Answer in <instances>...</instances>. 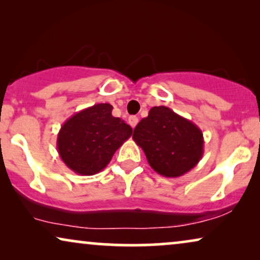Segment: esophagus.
Instances as JSON below:
<instances>
[{
    "label": "esophagus",
    "instance_id": "esophagus-1",
    "mask_svg": "<svg viewBox=\"0 0 260 260\" xmlns=\"http://www.w3.org/2000/svg\"><path fill=\"white\" fill-rule=\"evenodd\" d=\"M137 123H138V117H136V116H130L129 117V124H130V126L134 127L137 125Z\"/></svg>",
    "mask_w": 260,
    "mask_h": 260
}]
</instances>
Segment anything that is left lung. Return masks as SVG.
Returning a JSON list of instances; mask_svg holds the SVG:
<instances>
[{"mask_svg":"<svg viewBox=\"0 0 260 260\" xmlns=\"http://www.w3.org/2000/svg\"><path fill=\"white\" fill-rule=\"evenodd\" d=\"M133 140L144 151L151 168L166 177L182 176L204 155L200 127L167 106L150 109L135 127Z\"/></svg>","mask_w":260,"mask_h":260,"instance_id":"8db88e82","label":"left lung"}]
</instances>
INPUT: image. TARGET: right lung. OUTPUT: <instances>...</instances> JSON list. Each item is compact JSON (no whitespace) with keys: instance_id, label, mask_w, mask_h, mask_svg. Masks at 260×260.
<instances>
[{"instance_id":"1","label":"right lung","mask_w":260,"mask_h":260,"mask_svg":"<svg viewBox=\"0 0 260 260\" xmlns=\"http://www.w3.org/2000/svg\"><path fill=\"white\" fill-rule=\"evenodd\" d=\"M112 109L108 103L95 104L74 113L62 124L56 148L72 172L84 176L102 172L133 135L130 125L112 116Z\"/></svg>"}]
</instances>
